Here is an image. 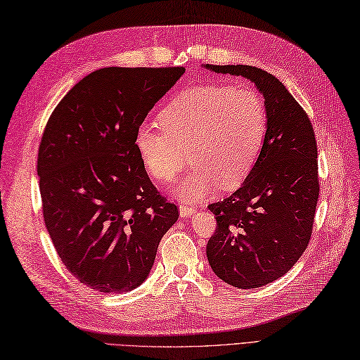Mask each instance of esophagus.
<instances>
[{
  "label": "esophagus",
  "instance_id": "obj_1",
  "mask_svg": "<svg viewBox=\"0 0 360 360\" xmlns=\"http://www.w3.org/2000/svg\"><path fill=\"white\" fill-rule=\"evenodd\" d=\"M194 214H195V206L185 203V201H181V203H180V215L183 218H189Z\"/></svg>",
  "mask_w": 360,
  "mask_h": 360
}]
</instances>
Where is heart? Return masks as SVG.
Segmentation results:
<instances>
[{"label":"heart","mask_w":360,"mask_h":360,"mask_svg":"<svg viewBox=\"0 0 360 360\" xmlns=\"http://www.w3.org/2000/svg\"><path fill=\"white\" fill-rule=\"evenodd\" d=\"M160 128L143 124L134 145L145 171L169 183L188 163L194 171L177 192L197 200L220 185L235 189L248 179L267 133L262 96L249 86L205 84L180 91L159 114Z\"/></svg>","instance_id":"1"}]
</instances>
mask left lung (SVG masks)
Segmentation results:
<instances>
[{"label": "left lung", "instance_id": "8db88e82", "mask_svg": "<svg viewBox=\"0 0 360 360\" xmlns=\"http://www.w3.org/2000/svg\"><path fill=\"white\" fill-rule=\"evenodd\" d=\"M257 85L267 108L264 145L240 189L209 205L217 231L206 246L226 284L257 288L290 270L310 241L319 197L318 148L311 122L278 79L252 65H209Z\"/></svg>", "mask_w": 360, "mask_h": 360}]
</instances>
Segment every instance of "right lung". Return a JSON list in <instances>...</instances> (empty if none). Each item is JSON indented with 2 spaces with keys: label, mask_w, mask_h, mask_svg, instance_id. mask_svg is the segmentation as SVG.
Segmentation results:
<instances>
[{
  "label": "right lung",
  "mask_w": 360,
  "mask_h": 360,
  "mask_svg": "<svg viewBox=\"0 0 360 360\" xmlns=\"http://www.w3.org/2000/svg\"><path fill=\"white\" fill-rule=\"evenodd\" d=\"M183 73V67L96 70L64 96L44 129V221L67 270L98 292L142 284L179 218L148 177L134 136Z\"/></svg>",
  "instance_id": "1"
}]
</instances>
